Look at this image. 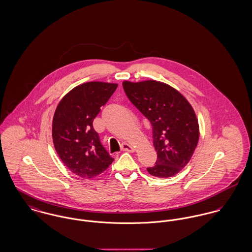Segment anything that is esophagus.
<instances>
[{"mask_svg": "<svg viewBox=\"0 0 252 252\" xmlns=\"http://www.w3.org/2000/svg\"><path fill=\"white\" fill-rule=\"evenodd\" d=\"M121 151L132 153V152H134V149H133V147L130 146L129 144H127V143H123V144L121 145Z\"/></svg>", "mask_w": 252, "mask_h": 252, "instance_id": "1", "label": "esophagus"}]
</instances>
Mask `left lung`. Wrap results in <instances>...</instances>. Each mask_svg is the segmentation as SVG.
I'll return each instance as SVG.
<instances>
[{
    "label": "left lung",
    "instance_id": "left-lung-1",
    "mask_svg": "<svg viewBox=\"0 0 252 252\" xmlns=\"http://www.w3.org/2000/svg\"><path fill=\"white\" fill-rule=\"evenodd\" d=\"M123 86L129 100L153 126L157 160L147 171L163 178L177 174L190 161L198 142V123L191 104L163 82L124 81Z\"/></svg>",
    "mask_w": 252,
    "mask_h": 252
}]
</instances>
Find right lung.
I'll return each instance as SVG.
<instances>
[{
    "label": "right lung",
    "instance_id": "1",
    "mask_svg": "<svg viewBox=\"0 0 252 252\" xmlns=\"http://www.w3.org/2000/svg\"><path fill=\"white\" fill-rule=\"evenodd\" d=\"M115 83L86 82L75 87L58 103L53 120V140L64 165L82 178L104 172L114 159L93 127L100 108L117 89Z\"/></svg>",
    "mask_w": 252,
    "mask_h": 252
}]
</instances>
